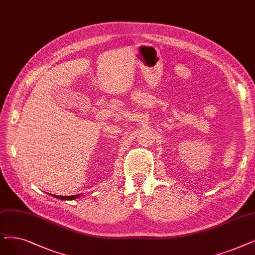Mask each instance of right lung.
I'll return each mask as SVG.
<instances>
[{
    "label": "right lung",
    "mask_w": 255,
    "mask_h": 255,
    "mask_svg": "<svg viewBox=\"0 0 255 255\" xmlns=\"http://www.w3.org/2000/svg\"><path fill=\"white\" fill-rule=\"evenodd\" d=\"M52 197H54V198H56V199H59V200H67V201H69V200H75V199H77L80 195H75V196H68V197H66V196H56V195H51Z\"/></svg>",
    "instance_id": "right-lung-1"
}]
</instances>
